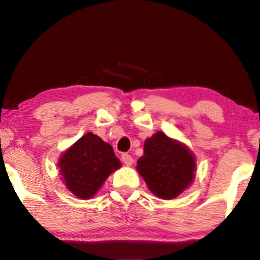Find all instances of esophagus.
Wrapping results in <instances>:
<instances>
[{
  "label": "esophagus",
  "instance_id": "1",
  "mask_svg": "<svg viewBox=\"0 0 260 260\" xmlns=\"http://www.w3.org/2000/svg\"><path fill=\"white\" fill-rule=\"evenodd\" d=\"M121 160H122V162L126 166H132V165H133V157H132L131 155L127 154V153L121 155Z\"/></svg>",
  "mask_w": 260,
  "mask_h": 260
}]
</instances>
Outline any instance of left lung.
Here are the masks:
<instances>
[{
  "mask_svg": "<svg viewBox=\"0 0 260 260\" xmlns=\"http://www.w3.org/2000/svg\"><path fill=\"white\" fill-rule=\"evenodd\" d=\"M137 169L155 196L173 200L191 184L196 160L183 143L156 132L145 141Z\"/></svg>",
  "mask_w": 260,
  "mask_h": 260,
  "instance_id": "left-lung-1",
  "label": "left lung"
}]
</instances>
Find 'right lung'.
Masks as SVG:
<instances>
[{
  "label": "right lung",
  "instance_id": "add662e5",
  "mask_svg": "<svg viewBox=\"0 0 260 260\" xmlns=\"http://www.w3.org/2000/svg\"><path fill=\"white\" fill-rule=\"evenodd\" d=\"M61 179L73 195L87 200L94 196L112 173L121 167L110 143L87 133L65 150L58 162Z\"/></svg>",
  "mask_w": 260,
  "mask_h": 260
}]
</instances>
